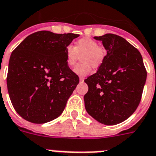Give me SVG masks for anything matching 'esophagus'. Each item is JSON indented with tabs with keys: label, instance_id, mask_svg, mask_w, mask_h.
I'll return each instance as SVG.
<instances>
[{
	"label": "esophagus",
	"instance_id": "34e87169",
	"mask_svg": "<svg viewBox=\"0 0 156 156\" xmlns=\"http://www.w3.org/2000/svg\"><path fill=\"white\" fill-rule=\"evenodd\" d=\"M84 79L85 78H83V77H79V81H80L81 83H82V82H84Z\"/></svg>",
	"mask_w": 156,
	"mask_h": 156
}]
</instances>
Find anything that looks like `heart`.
Returning <instances> with one entry per match:
<instances>
[{"mask_svg":"<svg viewBox=\"0 0 156 156\" xmlns=\"http://www.w3.org/2000/svg\"><path fill=\"white\" fill-rule=\"evenodd\" d=\"M82 55L81 60L83 62L78 64L74 68V71L78 75L85 76L91 72L92 66L97 68L103 63L105 52L103 48L99 47L98 42L90 38H83L76 42L74 47L68 45L66 48L67 66H74Z\"/></svg>","mask_w":156,"mask_h":156,"instance_id":"obj_1","label":"heart"}]
</instances>
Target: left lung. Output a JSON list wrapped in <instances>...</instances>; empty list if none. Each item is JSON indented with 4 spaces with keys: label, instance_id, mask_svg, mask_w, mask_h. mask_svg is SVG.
Returning a JSON list of instances; mask_svg holds the SVG:
<instances>
[{
    "label": "left lung",
    "instance_id": "1",
    "mask_svg": "<svg viewBox=\"0 0 156 156\" xmlns=\"http://www.w3.org/2000/svg\"><path fill=\"white\" fill-rule=\"evenodd\" d=\"M94 39L102 42L107 55L97 73L85 79V108L98 122L116 125L138 107L147 72L141 54L124 38L109 33Z\"/></svg>",
    "mask_w": 156,
    "mask_h": 156
}]
</instances>
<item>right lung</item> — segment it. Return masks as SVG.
Here are the masks:
<instances>
[{"mask_svg": "<svg viewBox=\"0 0 156 156\" xmlns=\"http://www.w3.org/2000/svg\"><path fill=\"white\" fill-rule=\"evenodd\" d=\"M78 36L37 31L12 52L8 91L15 110L23 119L44 124L62 114L79 82L66 62V48Z\"/></svg>", "mask_w": 156, "mask_h": 156, "instance_id": "obj_1", "label": "right lung"}]
</instances>
